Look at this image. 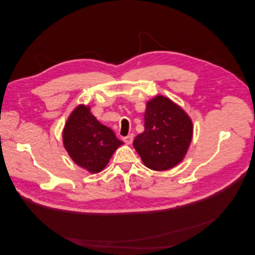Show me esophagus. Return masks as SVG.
<instances>
[{
  "label": "esophagus",
  "mask_w": 255,
  "mask_h": 255,
  "mask_svg": "<svg viewBox=\"0 0 255 255\" xmlns=\"http://www.w3.org/2000/svg\"><path fill=\"white\" fill-rule=\"evenodd\" d=\"M122 139H123V141H125L127 144H130V143L133 142L134 136H133V134H130V135H128V136H126V137H123Z\"/></svg>",
  "instance_id": "esophagus-1"
}]
</instances>
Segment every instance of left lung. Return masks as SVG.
Listing matches in <instances>:
<instances>
[{"label": "left lung", "instance_id": "obj_1", "mask_svg": "<svg viewBox=\"0 0 255 255\" xmlns=\"http://www.w3.org/2000/svg\"><path fill=\"white\" fill-rule=\"evenodd\" d=\"M194 126L187 113L165 96L149 100L144 112V130L133 145L151 170L165 171L180 164L190 145Z\"/></svg>", "mask_w": 255, "mask_h": 255}]
</instances>
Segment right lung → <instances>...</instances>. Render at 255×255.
<instances>
[{
  "mask_svg": "<svg viewBox=\"0 0 255 255\" xmlns=\"http://www.w3.org/2000/svg\"><path fill=\"white\" fill-rule=\"evenodd\" d=\"M63 143L74 163L89 173H99L123 142L113 129L100 123L88 105L80 104L69 116L63 129Z\"/></svg>",
  "mask_w": 255,
  "mask_h": 255,
  "instance_id": "1",
  "label": "right lung"
}]
</instances>
